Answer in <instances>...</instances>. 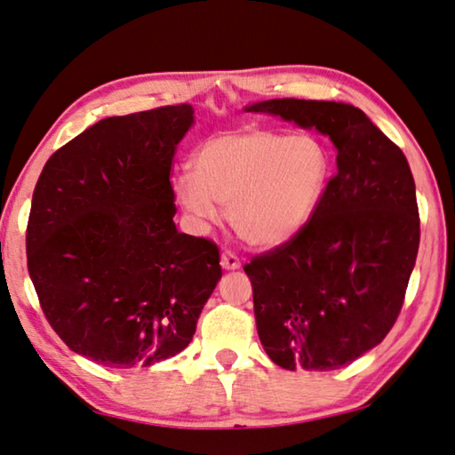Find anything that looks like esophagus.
I'll return each instance as SVG.
<instances>
[{"label": "esophagus", "instance_id": "esophagus-1", "mask_svg": "<svg viewBox=\"0 0 455 455\" xmlns=\"http://www.w3.org/2000/svg\"><path fill=\"white\" fill-rule=\"evenodd\" d=\"M242 266L240 258H237L232 250H223L221 254V267L223 270H237Z\"/></svg>", "mask_w": 455, "mask_h": 455}]
</instances>
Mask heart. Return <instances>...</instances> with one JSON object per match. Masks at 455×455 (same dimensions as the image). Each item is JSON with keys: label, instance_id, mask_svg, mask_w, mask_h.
<instances>
[{"label": "heart", "instance_id": "obj_1", "mask_svg": "<svg viewBox=\"0 0 455 455\" xmlns=\"http://www.w3.org/2000/svg\"><path fill=\"white\" fill-rule=\"evenodd\" d=\"M331 175V153L318 139L245 129L204 140L193 173H179L171 189L197 228L213 226L221 205L243 242L278 248L307 228Z\"/></svg>", "mask_w": 455, "mask_h": 455}]
</instances>
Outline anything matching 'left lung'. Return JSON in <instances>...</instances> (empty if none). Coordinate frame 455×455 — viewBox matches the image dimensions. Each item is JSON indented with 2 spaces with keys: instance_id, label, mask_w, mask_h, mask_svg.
<instances>
[{
  "instance_id": "1",
  "label": "left lung",
  "mask_w": 455,
  "mask_h": 455,
  "mask_svg": "<svg viewBox=\"0 0 455 455\" xmlns=\"http://www.w3.org/2000/svg\"><path fill=\"white\" fill-rule=\"evenodd\" d=\"M248 113L316 129L337 173L307 228L243 266L267 356L282 369L332 371L393 329L419 250L415 181L401 148L353 104L274 99Z\"/></svg>"
}]
</instances>
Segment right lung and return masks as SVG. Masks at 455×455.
<instances>
[{"instance_id": "add662e5", "label": "right lung", "mask_w": 455, "mask_h": 455, "mask_svg": "<svg viewBox=\"0 0 455 455\" xmlns=\"http://www.w3.org/2000/svg\"><path fill=\"white\" fill-rule=\"evenodd\" d=\"M191 104L102 118L44 165L26 251L44 316L115 369L175 356L221 278L212 240L177 232L171 165Z\"/></svg>"}]
</instances>
